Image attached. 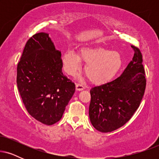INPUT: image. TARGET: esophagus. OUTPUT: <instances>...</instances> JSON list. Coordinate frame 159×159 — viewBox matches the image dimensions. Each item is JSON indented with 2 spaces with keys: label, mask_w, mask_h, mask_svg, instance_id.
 <instances>
[{
  "label": "esophagus",
  "mask_w": 159,
  "mask_h": 159,
  "mask_svg": "<svg viewBox=\"0 0 159 159\" xmlns=\"http://www.w3.org/2000/svg\"><path fill=\"white\" fill-rule=\"evenodd\" d=\"M76 90H82L84 89V86L82 84H76Z\"/></svg>",
  "instance_id": "esophagus-1"
}]
</instances>
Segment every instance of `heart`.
I'll use <instances>...</instances> for the list:
<instances>
[{"label":"heart","instance_id":"heart-1","mask_svg":"<svg viewBox=\"0 0 159 159\" xmlns=\"http://www.w3.org/2000/svg\"><path fill=\"white\" fill-rule=\"evenodd\" d=\"M63 64L67 73L73 75L79 68L81 61L87 64L85 73L94 83L110 81L121 67L123 61L120 53L102 47H84L79 54L69 49L63 54Z\"/></svg>","mask_w":159,"mask_h":159}]
</instances>
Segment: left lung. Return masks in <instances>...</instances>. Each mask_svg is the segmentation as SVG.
Instances as JSON below:
<instances>
[{
    "instance_id": "8db88e82",
    "label": "left lung",
    "mask_w": 159,
    "mask_h": 159,
    "mask_svg": "<svg viewBox=\"0 0 159 159\" xmlns=\"http://www.w3.org/2000/svg\"><path fill=\"white\" fill-rule=\"evenodd\" d=\"M123 74L104 84L91 88L89 116L92 125L101 132H111L125 125L139 107L147 79L140 49Z\"/></svg>"
}]
</instances>
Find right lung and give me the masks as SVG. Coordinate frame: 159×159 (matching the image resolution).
I'll list each match as a JSON object with an SVG mask.
<instances>
[{"label": "right lung", "mask_w": 159, "mask_h": 159, "mask_svg": "<svg viewBox=\"0 0 159 159\" xmlns=\"http://www.w3.org/2000/svg\"><path fill=\"white\" fill-rule=\"evenodd\" d=\"M62 67L61 52L48 34L38 33L27 40L17 66L18 90L27 112L45 125L61 119L75 91Z\"/></svg>", "instance_id": "1"}]
</instances>
